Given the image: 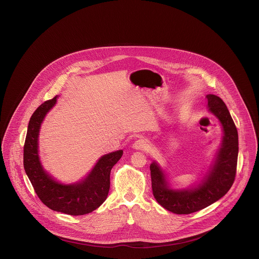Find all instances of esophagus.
Wrapping results in <instances>:
<instances>
[{"mask_svg": "<svg viewBox=\"0 0 259 259\" xmlns=\"http://www.w3.org/2000/svg\"><path fill=\"white\" fill-rule=\"evenodd\" d=\"M132 148L134 150H146L148 148V144L146 143V141L139 139L137 141H135L132 145Z\"/></svg>", "mask_w": 259, "mask_h": 259, "instance_id": "obj_1", "label": "esophagus"}]
</instances>
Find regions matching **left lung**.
Listing matches in <instances>:
<instances>
[{
  "label": "left lung",
  "mask_w": 259,
  "mask_h": 259,
  "mask_svg": "<svg viewBox=\"0 0 259 259\" xmlns=\"http://www.w3.org/2000/svg\"><path fill=\"white\" fill-rule=\"evenodd\" d=\"M208 111L222 128V138L211 164L201 179L186 188H174L167 171L157 162L150 164L152 191L156 201L175 214H190L223 197L232 186L238 157V134L224 102L216 95H206Z\"/></svg>",
  "instance_id": "1"
}]
</instances>
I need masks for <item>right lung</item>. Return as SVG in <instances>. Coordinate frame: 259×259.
Masks as SVG:
<instances>
[{"label": "right lung", "instance_id": "add662e5", "mask_svg": "<svg viewBox=\"0 0 259 259\" xmlns=\"http://www.w3.org/2000/svg\"><path fill=\"white\" fill-rule=\"evenodd\" d=\"M57 98L46 101L33 113L24 145V168L41 201L54 211L69 215L88 214L106 200L110 188V172L123 150L101 156L91 171L81 180L65 184L45 170L39 155L41 125Z\"/></svg>", "mask_w": 259, "mask_h": 259}]
</instances>
